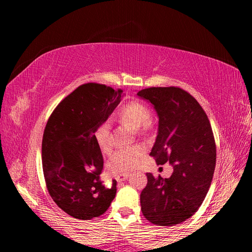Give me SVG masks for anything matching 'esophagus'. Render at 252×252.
I'll list each match as a JSON object with an SVG mask.
<instances>
[{"label": "esophagus", "mask_w": 252, "mask_h": 252, "mask_svg": "<svg viewBox=\"0 0 252 252\" xmlns=\"http://www.w3.org/2000/svg\"><path fill=\"white\" fill-rule=\"evenodd\" d=\"M127 178H129V173H123V174H120V176L116 177V179H117V181H118V182H122V181H125V180H126Z\"/></svg>", "instance_id": "34e87169"}]
</instances>
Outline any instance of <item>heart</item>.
<instances>
[{
    "label": "heart",
    "instance_id": "obj_1",
    "mask_svg": "<svg viewBox=\"0 0 252 252\" xmlns=\"http://www.w3.org/2000/svg\"><path fill=\"white\" fill-rule=\"evenodd\" d=\"M150 109L147 104L140 101H130L123 104L118 111V118L122 122L126 123L133 129L146 130L149 127V119H150ZM95 142L102 152H109L111 150L110 140V123L104 121L100 123L94 132ZM144 148L141 146H134L121 149L111 157L108 163L110 173L119 174L126 172L133 168L143 156Z\"/></svg>",
    "mask_w": 252,
    "mask_h": 252
}]
</instances>
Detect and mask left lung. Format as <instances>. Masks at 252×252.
I'll use <instances>...</instances> for the list:
<instances>
[{
	"mask_svg": "<svg viewBox=\"0 0 252 252\" xmlns=\"http://www.w3.org/2000/svg\"><path fill=\"white\" fill-rule=\"evenodd\" d=\"M136 94L150 102L159 118L150 156L158 164L173 167L170 178L147 173L141 210L151 223L179 224L198 211L211 185L217 153L210 122L198 101L180 88H148Z\"/></svg>",
	"mask_w": 252,
	"mask_h": 252,
	"instance_id": "left-lung-1",
	"label": "left lung"
}]
</instances>
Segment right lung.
Instances as JSON below:
<instances>
[{
	"label": "right lung",
	"mask_w": 252,
	"mask_h": 252,
	"mask_svg": "<svg viewBox=\"0 0 252 252\" xmlns=\"http://www.w3.org/2000/svg\"><path fill=\"white\" fill-rule=\"evenodd\" d=\"M121 97L120 89L82 84L60 102L46 123L42 140L46 188L58 207L75 219L100 217L116 198L117 181L106 188L100 179L103 157L94 132Z\"/></svg>",
	"instance_id": "add662e5"
}]
</instances>
